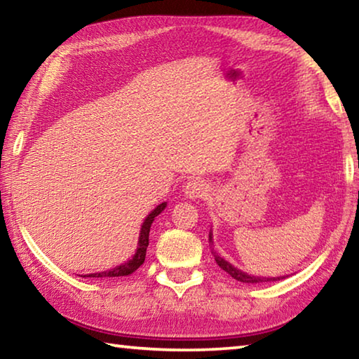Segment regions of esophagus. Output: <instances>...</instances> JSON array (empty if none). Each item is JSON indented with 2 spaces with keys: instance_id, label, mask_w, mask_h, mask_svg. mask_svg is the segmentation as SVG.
<instances>
[{
  "instance_id": "34e87169",
  "label": "esophagus",
  "mask_w": 359,
  "mask_h": 359,
  "mask_svg": "<svg viewBox=\"0 0 359 359\" xmlns=\"http://www.w3.org/2000/svg\"><path fill=\"white\" fill-rule=\"evenodd\" d=\"M185 194L190 199H196V198H203L208 194L209 191V185L205 184L204 180H199V179H193V180H188L185 184L184 188Z\"/></svg>"
}]
</instances>
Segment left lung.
Instances as JSON below:
<instances>
[{"label": "left lung", "instance_id": "8db88e82", "mask_svg": "<svg viewBox=\"0 0 359 359\" xmlns=\"http://www.w3.org/2000/svg\"><path fill=\"white\" fill-rule=\"evenodd\" d=\"M209 241L212 242V233L209 234ZM214 257H215L217 264L220 266L224 272H228L231 277L236 278V280H239V282H244V283H261V282H274V280H280V278H285V277H257V276H248L247 272L239 271L238 267H234L233 264L228 263L226 259H223L222 257H218V255H215V252H214Z\"/></svg>", "mask_w": 359, "mask_h": 359}]
</instances>
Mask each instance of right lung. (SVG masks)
<instances>
[{
	"mask_svg": "<svg viewBox=\"0 0 359 359\" xmlns=\"http://www.w3.org/2000/svg\"><path fill=\"white\" fill-rule=\"evenodd\" d=\"M166 208V203H161L160 205H156V208L150 212L145 218L144 223H142V228H141V234H139V242H137V250L135 253V257L131 259L126 261V263L120 264L117 267H114V269H109V271H102V272H95V274H87V276H81V277H95V278H112V277H125V276H130L135 272L136 269H139V266H141L144 261H145V252H147V247H149V233H150V226L151 223H154L155 217L160 215L163 210Z\"/></svg>",
	"mask_w": 359,
	"mask_h": 359,
	"instance_id": "obj_1",
	"label": "right lung"
}]
</instances>
